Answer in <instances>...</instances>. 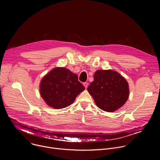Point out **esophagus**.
<instances>
[{"instance_id": "34e87169", "label": "esophagus", "mask_w": 160, "mask_h": 160, "mask_svg": "<svg viewBox=\"0 0 160 160\" xmlns=\"http://www.w3.org/2000/svg\"><path fill=\"white\" fill-rule=\"evenodd\" d=\"M83 86L85 87V88H87V87H88V83H87V82L83 83Z\"/></svg>"}]
</instances>
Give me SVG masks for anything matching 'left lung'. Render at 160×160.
Masks as SVG:
<instances>
[{
	"label": "left lung",
	"instance_id": "8db88e82",
	"mask_svg": "<svg viewBox=\"0 0 160 160\" xmlns=\"http://www.w3.org/2000/svg\"><path fill=\"white\" fill-rule=\"evenodd\" d=\"M97 106L107 112L122 108L129 97V87L126 79L115 70H97L94 81L87 88Z\"/></svg>",
	"mask_w": 160,
	"mask_h": 160
}]
</instances>
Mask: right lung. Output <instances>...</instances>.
<instances>
[{
  "mask_svg": "<svg viewBox=\"0 0 160 160\" xmlns=\"http://www.w3.org/2000/svg\"><path fill=\"white\" fill-rule=\"evenodd\" d=\"M84 90L77 75L62 67L51 70L40 83L41 97L49 107L57 109L71 105Z\"/></svg>",
  "mask_w": 160,
  "mask_h": 160,
  "instance_id": "right-lung-1",
  "label": "right lung"
}]
</instances>
